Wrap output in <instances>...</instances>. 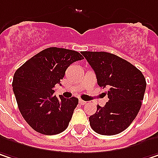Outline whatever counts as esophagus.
Listing matches in <instances>:
<instances>
[{
  "label": "esophagus",
  "mask_w": 158,
  "mask_h": 158,
  "mask_svg": "<svg viewBox=\"0 0 158 158\" xmlns=\"http://www.w3.org/2000/svg\"><path fill=\"white\" fill-rule=\"evenodd\" d=\"M79 103H80L81 105H85V104H87V102H86V101H84V100H82V99H79Z\"/></svg>",
  "instance_id": "obj_1"
}]
</instances>
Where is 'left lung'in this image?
Returning <instances> with one entry per match:
<instances>
[{"label": "left lung", "mask_w": 158, "mask_h": 158, "mask_svg": "<svg viewBox=\"0 0 158 158\" xmlns=\"http://www.w3.org/2000/svg\"><path fill=\"white\" fill-rule=\"evenodd\" d=\"M96 73L99 87L108 88V102L97 106L89 117L95 132L112 136L119 134L136 118L142 105L147 82L142 72L120 57L105 51H82Z\"/></svg>", "instance_id": "8db88e82"}]
</instances>
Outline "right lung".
Masks as SVG:
<instances>
[{
	"instance_id": "add662e5",
	"label": "right lung",
	"mask_w": 158,
	"mask_h": 158,
	"mask_svg": "<svg viewBox=\"0 0 158 158\" xmlns=\"http://www.w3.org/2000/svg\"><path fill=\"white\" fill-rule=\"evenodd\" d=\"M84 58L78 51L51 47L27 60L14 73L13 92L23 118L43 135L60 134L68 127L79 99L54 95L71 63Z\"/></svg>"
}]
</instances>
